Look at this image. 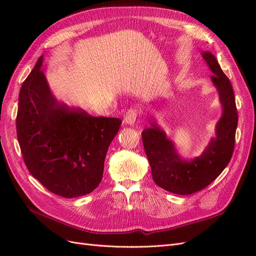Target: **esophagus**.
I'll return each mask as SVG.
<instances>
[{
	"instance_id": "obj_1",
	"label": "esophagus",
	"mask_w": 256,
	"mask_h": 256,
	"mask_svg": "<svg viewBox=\"0 0 256 256\" xmlns=\"http://www.w3.org/2000/svg\"><path fill=\"white\" fill-rule=\"evenodd\" d=\"M136 116H138V111L136 109H129L125 114L124 122L128 124V125H130V126H134L136 120Z\"/></svg>"
}]
</instances>
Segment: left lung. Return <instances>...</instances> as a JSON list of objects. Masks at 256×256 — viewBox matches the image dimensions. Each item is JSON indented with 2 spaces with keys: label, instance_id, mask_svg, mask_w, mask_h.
Listing matches in <instances>:
<instances>
[{
  "label": "left lung",
  "instance_id": "left-lung-1",
  "mask_svg": "<svg viewBox=\"0 0 256 256\" xmlns=\"http://www.w3.org/2000/svg\"><path fill=\"white\" fill-rule=\"evenodd\" d=\"M202 56L214 74L212 80L219 92L223 108L216 138H212L204 152L191 161L182 159L174 144L156 122L142 132L154 182L175 194L188 196L206 188L226 168L234 152L238 115L233 88L212 54L202 52Z\"/></svg>",
  "mask_w": 256,
  "mask_h": 256
}]
</instances>
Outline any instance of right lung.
<instances>
[{
    "label": "right lung",
    "instance_id": "add662e5",
    "mask_svg": "<svg viewBox=\"0 0 256 256\" xmlns=\"http://www.w3.org/2000/svg\"><path fill=\"white\" fill-rule=\"evenodd\" d=\"M42 58L22 83L17 136L32 176L54 194L67 198L94 191L102 182L108 148L122 120L94 118L58 102L40 69Z\"/></svg>",
    "mask_w": 256,
    "mask_h": 256
}]
</instances>
